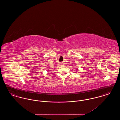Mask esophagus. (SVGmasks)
Here are the masks:
<instances>
[{
  "label": "esophagus",
  "instance_id": "34e87169",
  "mask_svg": "<svg viewBox=\"0 0 120 120\" xmlns=\"http://www.w3.org/2000/svg\"><path fill=\"white\" fill-rule=\"evenodd\" d=\"M63 65H64V63H60V66H63Z\"/></svg>",
  "mask_w": 120,
  "mask_h": 120
}]
</instances>
